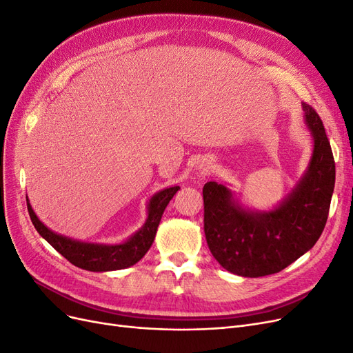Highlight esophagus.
Returning a JSON list of instances; mask_svg holds the SVG:
<instances>
[{"label":"esophagus","mask_w":353,"mask_h":353,"mask_svg":"<svg viewBox=\"0 0 353 353\" xmlns=\"http://www.w3.org/2000/svg\"><path fill=\"white\" fill-rule=\"evenodd\" d=\"M211 168H212V163L210 160H202L196 170H198V174L199 176H206L208 173L211 172Z\"/></svg>","instance_id":"esophagus-1"}]
</instances>
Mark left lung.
<instances>
[{"label":"left lung","instance_id":"1","mask_svg":"<svg viewBox=\"0 0 353 353\" xmlns=\"http://www.w3.org/2000/svg\"><path fill=\"white\" fill-rule=\"evenodd\" d=\"M314 151L298 186L270 212H250L216 181L203 186V230L216 262L231 273L259 278L278 273L317 243L327 223L336 167L323 122L303 103Z\"/></svg>","mask_w":353,"mask_h":353}]
</instances>
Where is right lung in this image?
Returning <instances> with one entry per match:
<instances>
[{"mask_svg":"<svg viewBox=\"0 0 353 353\" xmlns=\"http://www.w3.org/2000/svg\"><path fill=\"white\" fill-rule=\"evenodd\" d=\"M179 189V186H174L154 194L148 203V218L143 227L138 232H135L128 241L114 245L80 243L67 237H62L59 234H55L54 231L46 228L41 221H39V218L32 210L29 201L28 211L37 232L74 266L90 272L117 270L135 265L145 256L155 239V232L157 228H159L165 206L172 201V198Z\"/></svg>","mask_w":353,"mask_h":353,"instance_id":"1","label":"right lung"}]
</instances>
